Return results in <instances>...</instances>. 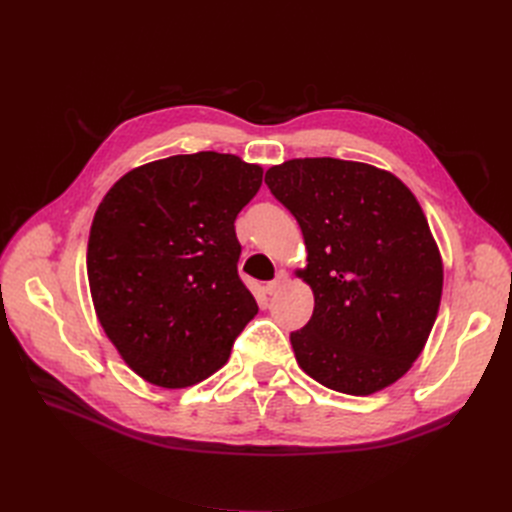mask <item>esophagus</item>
Wrapping results in <instances>:
<instances>
[{
    "label": "esophagus",
    "instance_id": "1",
    "mask_svg": "<svg viewBox=\"0 0 512 512\" xmlns=\"http://www.w3.org/2000/svg\"><path fill=\"white\" fill-rule=\"evenodd\" d=\"M286 282H288V273H286V271H280V273L275 275V280L267 284V294H275Z\"/></svg>",
    "mask_w": 512,
    "mask_h": 512
}]
</instances>
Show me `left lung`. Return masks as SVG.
Segmentation results:
<instances>
[{"label":"left lung","instance_id":"8db88e82","mask_svg":"<svg viewBox=\"0 0 512 512\" xmlns=\"http://www.w3.org/2000/svg\"><path fill=\"white\" fill-rule=\"evenodd\" d=\"M297 218L314 314L290 333L299 367L327 389L371 395L423 352L442 299V256L425 213L389 170L294 158L265 175Z\"/></svg>","mask_w":512,"mask_h":512}]
</instances>
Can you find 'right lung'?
Segmentation results:
<instances>
[{
	"mask_svg": "<svg viewBox=\"0 0 512 512\" xmlns=\"http://www.w3.org/2000/svg\"><path fill=\"white\" fill-rule=\"evenodd\" d=\"M260 183L262 166L198 151L138 166L102 198L87 243L91 301L143 380H207L258 314L237 273L235 220Z\"/></svg>",
	"mask_w": 512,
	"mask_h": 512,
	"instance_id": "add662e5",
	"label": "right lung"
}]
</instances>
